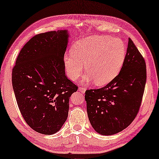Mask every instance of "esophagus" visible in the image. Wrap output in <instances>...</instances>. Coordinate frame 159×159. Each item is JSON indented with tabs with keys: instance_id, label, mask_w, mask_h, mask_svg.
<instances>
[{
	"instance_id": "1",
	"label": "esophagus",
	"mask_w": 159,
	"mask_h": 159,
	"mask_svg": "<svg viewBox=\"0 0 159 159\" xmlns=\"http://www.w3.org/2000/svg\"><path fill=\"white\" fill-rule=\"evenodd\" d=\"M78 90H79V91H80L81 93H85L86 89L84 87H80L78 89Z\"/></svg>"
}]
</instances>
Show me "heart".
<instances>
[{
  "instance_id": "1",
  "label": "heart",
  "mask_w": 159,
  "mask_h": 159,
  "mask_svg": "<svg viewBox=\"0 0 159 159\" xmlns=\"http://www.w3.org/2000/svg\"><path fill=\"white\" fill-rule=\"evenodd\" d=\"M126 46L118 39L109 36H91L74 44L70 52L64 55V67L68 77L75 81L82 75L85 66L87 74L84 83L94 82L97 85L107 84L118 75L126 57Z\"/></svg>"
}]
</instances>
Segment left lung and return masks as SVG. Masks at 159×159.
Here are the masks:
<instances>
[{
    "label": "left lung",
    "mask_w": 159,
    "mask_h": 159,
    "mask_svg": "<svg viewBox=\"0 0 159 159\" xmlns=\"http://www.w3.org/2000/svg\"><path fill=\"white\" fill-rule=\"evenodd\" d=\"M146 78L145 59L129 39L125 62L118 75L104 87L85 93L89 121L97 133L113 135L133 122L141 104Z\"/></svg>",
    "instance_id": "1"
}]
</instances>
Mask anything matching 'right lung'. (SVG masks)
I'll return each mask as SVG.
<instances>
[{"label":"right lung","mask_w":159,"mask_h":159,"mask_svg":"<svg viewBox=\"0 0 159 159\" xmlns=\"http://www.w3.org/2000/svg\"><path fill=\"white\" fill-rule=\"evenodd\" d=\"M68 30L35 35L25 44L12 70L18 107L32 129L51 135L66 120L71 95L77 86L66 76L64 57Z\"/></svg>","instance_id":"1"}]
</instances>
